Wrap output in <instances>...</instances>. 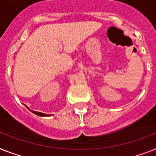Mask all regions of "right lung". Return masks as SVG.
<instances>
[{
    "mask_svg": "<svg viewBox=\"0 0 156 156\" xmlns=\"http://www.w3.org/2000/svg\"><path fill=\"white\" fill-rule=\"evenodd\" d=\"M27 108H28V107H27ZM29 110H30V109L29 108ZM31 112H32L33 113H34V114H36V115H39V116H49V115H47V114H44V113L38 112H34V111H31Z\"/></svg>",
    "mask_w": 156,
    "mask_h": 156,
    "instance_id": "add662e5",
    "label": "right lung"
}]
</instances>
